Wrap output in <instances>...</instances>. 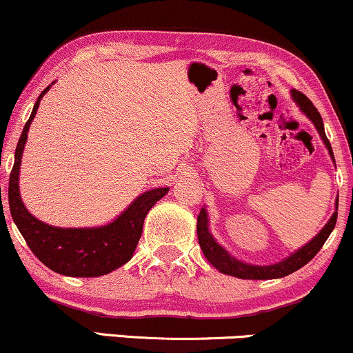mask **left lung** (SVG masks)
I'll use <instances>...</instances> for the list:
<instances>
[{
  "label": "left lung",
  "mask_w": 353,
  "mask_h": 353,
  "mask_svg": "<svg viewBox=\"0 0 353 353\" xmlns=\"http://www.w3.org/2000/svg\"><path fill=\"white\" fill-rule=\"evenodd\" d=\"M291 97H292V101L299 105L302 114L307 115V119L314 123V127L317 128L322 142H324L325 148L329 150L330 159H332V161L335 163L332 147H330V142L327 140V137H325L324 122H322L321 114H319L316 107H314V103L310 102L304 94L299 92V90L292 89ZM337 210H339V196H337V200H335L334 214L330 216L329 221L325 223V226L322 228V230L319 231V233L314 236L309 243H305L304 246L299 248V250L294 251L291 256H288V258L279 261V263H276V264H269V266H256V264L244 263V261L236 259L231 252H228L225 248H223L221 244L214 239V236L211 234L208 211H206V208H201L200 214H198V223H196L198 241H200V248H201L203 254H205V258L208 259V263L213 268H216L219 272H223V274L239 277V279H254V281L279 279V277L292 274L294 271H297V269L305 266V264H307L319 251H321V248L324 246L327 238H329L330 233L334 231L335 223H337Z\"/></svg>",
  "instance_id": "1"
}]
</instances>
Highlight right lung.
I'll return each instance as SVG.
<instances>
[{
  "mask_svg": "<svg viewBox=\"0 0 353 353\" xmlns=\"http://www.w3.org/2000/svg\"><path fill=\"white\" fill-rule=\"evenodd\" d=\"M54 84V82H52ZM51 84V85H52ZM46 87L34 103L31 117L23 128L16 145L14 165L10 175L8 201L12 221L18 226L29 250L44 266L54 272L70 277H97L109 274L123 266L134 256L142 236L147 213L168 193L170 188H153L143 192L128 205L112 223L95 228H59L39 221L26 210L19 194V168L24 145L32 119L36 117L41 99L51 89Z\"/></svg>",
  "mask_w": 353,
  "mask_h": 353,
  "instance_id": "obj_1",
  "label": "right lung"
}]
</instances>
